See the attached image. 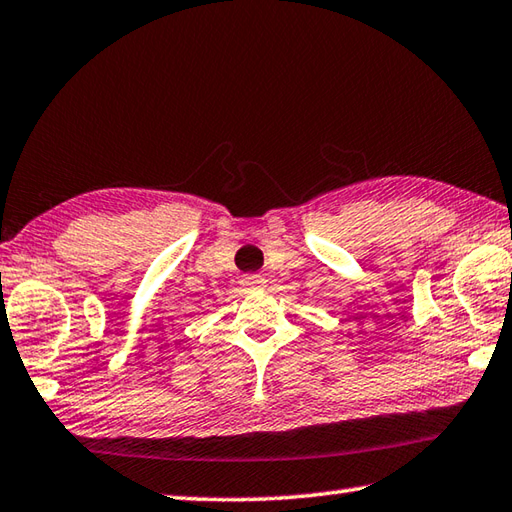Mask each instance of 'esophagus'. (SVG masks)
Wrapping results in <instances>:
<instances>
[{
	"mask_svg": "<svg viewBox=\"0 0 512 512\" xmlns=\"http://www.w3.org/2000/svg\"><path fill=\"white\" fill-rule=\"evenodd\" d=\"M244 284H246L248 288H259V286L264 284V279H262V277H246Z\"/></svg>",
	"mask_w": 512,
	"mask_h": 512,
	"instance_id": "34e87169",
	"label": "esophagus"
}]
</instances>
